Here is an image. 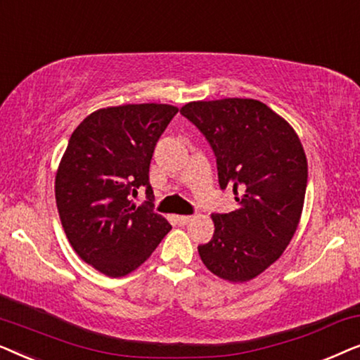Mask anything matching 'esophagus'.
Returning a JSON list of instances; mask_svg holds the SVG:
<instances>
[{"label": "esophagus", "mask_w": 360, "mask_h": 360, "mask_svg": "<svg viewBox=\"0 0 360 360\" xmlns=\"http://www.w3.org/2000/svg\"><path fill=\"white\" fill-rule=\"evenodd\" d=\"M175 221H176V223H179L180 226H185V224H188L190 221H191V216L179 214V216H175Z\"/></svg>", "instance_id": "esophagus-1"}]
</instances>
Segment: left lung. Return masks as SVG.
Returning <instances> with one entry per match:
<instances>
[{
  "instance_id": "1",
  "label": "left lung",
  "mask_w": 360,
  "mask_h": 360,
  "mask_svg": "<svg viewBox=\"0 0 360 360\" xmlns=\"http://www.w3.org/2000/svg\"><path fill=\"white\" fill-rule=\"evenodd\" d=\"M210 142L221 190L238 208L211 214L214 234L198 245L219 278L248 282L292 240L303 211L308 162L297 132L267 105L249 98L186 103L180 110Z\"/></svg>"
}]
</instances>
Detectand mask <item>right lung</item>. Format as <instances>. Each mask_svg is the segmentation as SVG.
<instances>
[{
  "mask_svg": "<svg viewBox=\"0 0 360 360\" xmlns=\"http://www.w3.org/2000/svg\"><path fill=\"white\" fill-rule=\"evenodd\" d=\"M179 108L157 103L103 108L83 120L68 141L56 176V201L68 243L108 277L144 264L169 221L154 213L152 154ZM141 189L148 201L136 207Z\"/></svg>",
  "mask_w": 360,
  "mask_h": 360,
  "instance_id": "obj_1",
  "label": "right lung"
}]
</instances>
